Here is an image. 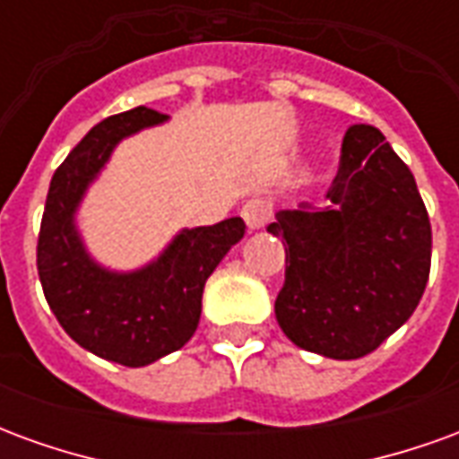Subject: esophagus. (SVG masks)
Instances as JSON below:
<instances>
[{
	"instance_id": "1",
	"label": "esophagus",
	"mask_w": 459,
	"mask_h": 459,
	"mask_svg": "<svg viewBox=\"0 0 459 459\" xmlns=\"http://www.w3.org/2000/svg\"><path fill=\"white\" fill-rule=\"evenodd\" d=\"M240 216H243V221H246V226L250 230L263 229L270 221V216H273V201L265 199V196H253V199L243 204Z\"/></svg>"
}]
</instances>
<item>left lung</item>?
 <instances>
[{
  "label": "left lung",
  "mask_w": 459,
  "mask_h": 459,
  "mask_svg": "<svg viewBox=\"0 0 459 459\" xmlns=\"http://www.w3.org/2000/svg\"><path fill=\"white\" fill-rule=\"evenodd\" d=\"M329 206L278 211L285 246L275 317L292 344L359 359L408 322L430 275L433 230L411 169L371 125H351Z\"/></svg>",
  "instance_id": "1"
}]
</instances>
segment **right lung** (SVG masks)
I'll use <instances>...</instances> for the list:
<instances>
[{"mask_svg":"<svg viewBox=\"0 0 459 459\" xmlns=\"http://www.w3.org/2000/svg\"><path fill=\"white\" fill-rule=\"evenodd\" d=\"M167 120L134 108L98 122L56 169L36 246V268L48 307L75 344L122 366H147L186 344L199 327L209 275L246 223L238 216L216 226L181 230L160 258L113 273L98 265L75 230V209L122 137Z\"/></svg>","mask_w":459,"mask_h":459,"instance_id":"add662e5","label":"right lung"}]
</instances>
